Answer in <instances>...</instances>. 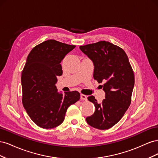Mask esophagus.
Listing matches in <instances>:
<instances>
[{
	"label": "esophagus",
	"mask_w": 158,
	"mask_h": 158,
	"mask_svg": "<svg viewBox=\"0 0 158 158\" xmlns=\"http://www.w3.org/2000/svg\"><path fill=\"white\" fill-rule=\"evenodd\" d=\"M80 99H82V100H87V96L85 95H84V94H81L80 95Z\"/></svg>",
	"instance_id": "34e87169"
}]
</instances>
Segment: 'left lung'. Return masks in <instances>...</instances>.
Instances as JSON below:
<instances>
[{"label": "left lung", "instance_id": "1", "mask_svg": "<svg viewBox=\"0 0 158 158\" xmlns=\"http://www.w3.org/2000/svg\"><path fill=\"white\" fill-rule=\"evenodd\" d=\"M80 49L92 61L94 78L104 83L101 86L106 94L101 103L93 95L88 98L95 111L85 121L95 128L106 130L120 121L130 106L135 85L133 70L125 51L108 41L80 46Z\"/></svg>", "mask_w": 158, "mask_h": 158}]
</instances>
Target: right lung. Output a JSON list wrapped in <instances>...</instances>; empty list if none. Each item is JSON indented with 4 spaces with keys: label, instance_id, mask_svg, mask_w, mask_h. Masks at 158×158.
<instances>
[{
    "label": "right lung",
    "instance_id": "obj_1",
    "mask_svg": "<svg viewBox=\"0 0 158 158\" xmlns=\"http://www.w3.org/2000/svg\"><path fill=\"white\" fill-rule=\"evenodd\" d=\"M53 40L33 47L21 76L22 103L37 126L52 128L63 122L68 107L80 99L77 91H57L56 76L63 74L61 61L75 48Z\"/></svg>",
    "mask_w": 158,
    "mask_h": 158
}]
</instances>
